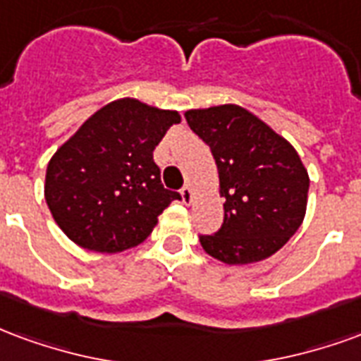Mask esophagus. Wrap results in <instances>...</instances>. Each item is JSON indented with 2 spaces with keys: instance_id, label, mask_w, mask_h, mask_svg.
I'll return each mask as SVG.
<instances>
[{
  "instance_id": "obj_1",
  "label": "esophagus",
  "mask_w": 361,
  "mask_h": 361,
  "mask_svg": "<svg viewBox=\"0 0 361 361\" xmlns=\"http://www.w3.org/2000/svg\"><path fill=\"white\" fill-rule=\"evenodd\" d=\"M180 196H183V202L186 206H190L192 200H194V190H192L190 184H186L183 190H180Z\"/></svg>"
}]
</instances>
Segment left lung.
Instances as JSON below:
<instances>
[{"mask_svg":"<svg viewBox=\"0 0 361 361\" xmlns=\"http://www.w3.org/2000/svg\"><path fill=\"white\" fill-rule=\"evenodd\" d=\"M186 123L212 148L225 219L200 244L227 265L267 259L306 217L310 177L290 142L236 104L188 109Z\"/></svg>","mask_w":361,"mask_h":361,"instance_id":"1","label":"left lung"}]
</instances>
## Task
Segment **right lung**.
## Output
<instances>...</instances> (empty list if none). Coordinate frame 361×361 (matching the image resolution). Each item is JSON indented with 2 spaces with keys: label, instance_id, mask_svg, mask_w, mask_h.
Masks as SVG:
<instances>
[{
  "label": "right lung",
  "instance_id": "1",
  "mask_svg": "<svg viewBox=\"0 0 361 361\" xmlns=\"http://www.w3.org/2000/svg\"><path fill=\"white\" fill-rule=\"evenodd\" d=\"M178 111L121 97L97 109L47 163L44 196L71 240L117 254L146 240L178 192L165 190L154 149Z\"/></svg>",
  "mask_w": 361,
  "mask_h": 361
}]
</instances>
